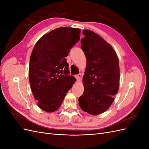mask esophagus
Listing matches in <instances>:
<instances>
[{
	"instance_id": "34e87169",
	"label": "esophagus",
	"mask_w": 149,
	"mask_h": 149,
	"mask_svg": "<svg viewBox=\"0 0 149 149\" xmlns=\"http://www.w3.org/2000/svg\"><path fill=\"white\" fill-rule=\"evenodd\" d=\"M75 77L76 78V80L79 81L81 79V74H78L77 75L75 76Z\"/></svg>"
}]
</instances>
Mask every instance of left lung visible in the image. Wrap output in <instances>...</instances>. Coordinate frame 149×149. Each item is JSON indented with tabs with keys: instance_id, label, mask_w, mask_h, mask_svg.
<instances>
[{
	"instance_id": "left-lung-1",
	"label": "left lung",
	"mask_w": 149,
	"mask_h": 149,
	"mask_svg": "<svg viewBox=\"0 0 149 149\" xmlns=\"http://www.w3.org/2000/svg\"><path fill=\"white\" fill-rule=\"evenodd\" d=\"M81 49L87 66L83 76L84 93L79 99L81 109L97 115L109 108L119 86V60L114 49L94 31H83Z\"/></svg>"
}]
</instances>
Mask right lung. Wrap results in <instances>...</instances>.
<instances>
[{
	"mask_svg": "<svg viewBox=\"0 0 149 149\" xmlns=\"http://www.w3.org/2000/svg\"><path fill=\"white\" fill-rule=\"evenodd\" d=\"M80 32L79 29H56L40 38L33 49L30 84L38 106L45 111H56L75 82L65 57L79 41Z\"/></svg>",
	"mask_w": 149,
	"mask_h": 149,
	"instance_id": "right-lung-1",
	"label": "right lung"
}]
</instances>
